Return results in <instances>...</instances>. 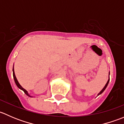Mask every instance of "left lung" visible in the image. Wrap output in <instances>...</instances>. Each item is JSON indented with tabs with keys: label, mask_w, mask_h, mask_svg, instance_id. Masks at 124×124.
Segmentation results:
<instances>
[{
	"label": "left lung",
	"mask_w": 124,
	"mask_h": 124,
	"mask_svg": "<svg viewBox=\"0 0 124 124\" xmlns=\"http://www.w3.org/2000/svg\"><path fill=\"white\" fill-rule=\"evenodd\" d=\"M109 75H110V72H109V74H108V80H107V83H106V85L104 86V87H103V88H102V89L101 90V91H100V92H99V93H98V95H97V96H98V95H100V94H101V93H102V92H104V90L106 89V87H107V85H108V82H109Z\"/></svg>",
	"instance_id": "left-lung-1"
}]
</instances>
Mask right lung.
Here are the masks:
<instances>
[{
  "label": "right lung",
  "mask_w": 124,
  "mask_h": 124,
  "mask_svg": "<svg viewBox=\"0 0 124 124\" xmlns=\"http://www.w3.org/2000/svg\"><path fill=\"white\" fill-rule=\"evenodd\" d=\"M12 72H13V77H14V79L15 83H16V85L17 86V87H18V88L22 90V91H23V92H24V93H25V94H26V95H27L28 96V97H32V96L30 95H29V93H28V92H27V91H26V90L25 89H24L23 87H22V86H21L20 85V83H18V80H17V78H16V75H15V72H14V67H13V69H12Z\"/></svg>",
  "instance_id": "add662e5"
}]
</instances>
